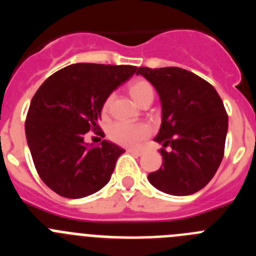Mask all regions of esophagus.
I'll return each mask as SVG.
<instances>
[{"label":"esophagus","mask_w":256,"mask_h":256,"mask_svg":"<svg viewBox=\"0 0 256 256\" xmlns=\"http://www.w3.org/2000/svg\"><path fill=\"white\" fill-rule=\"evenodd\" d=\"M128 152L132 154V155H136V156H141L142 154H144V151L137 150V148H128Z\"/></svg>","instance_id":"1"}]
</instances>
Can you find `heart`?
<instances>
[{
    "label": "heart",
    "instance_id": "heart-1",
    "mask_svg": "<svg viewBox=\"0 0 256 256\" xmlns=\"http://www.w3.org/2000/svg\"><path fill=\"white\" fill-rule=\"evenodd\" d=\"M130 92L137 104L148 96H154L152 87L146 80H137L132 83L130 87ZM110 104V98L104 105V112H106ZM150 126L144 123H128V122H115L108 128V137L112 142L126 148H137L144 140L150 136Z\"/></svg>",
    "mask_w": 256,
    "mask_h": 256
}]
</instances>
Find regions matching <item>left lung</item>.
I'll list each match as a JSON object with an SVG mask.
<instances>
[{"label":"left lung","instance_id":"1","mask_svg":"<svg viewBox=\"0 0 256 256\" xmlns=\"http://www.w3.org/2000/svg\"><path fill=\"white\" fill-rule=\"evenodd\" d=\"M137 74L155 87L162 104L154 141L162 144V165L148 174V182L168 195H192L210 182L223 159L228 130L223 101L210 83L188 70L138 68Z\"/></svg>","mask_w":256,"mask_h":256}]
</instances>
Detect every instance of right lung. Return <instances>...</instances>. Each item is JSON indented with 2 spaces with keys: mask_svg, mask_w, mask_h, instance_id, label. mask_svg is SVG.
Returning <instances> with one entry per match:
<instances>
[{
  "mask_svg": "<svg viewBox=\"0 0 256 256\" xmlns=\"http://www.w3.org/2000/svg\"><path fill=\"white\" fill-rule=\"evenodd\" d=\"M132 65H69L47 78L32 98L26 136L40 180L62 198H82L108 184L126 151L104 140L87 144L100 130L104 104L136 73ZM104 134V133H102Z\"/></svg>",
  "mask_w": 256,
  "mask_h": 256,
  "instance_id": "add662e5",
  "label": "right lung"
}]
</instances>
